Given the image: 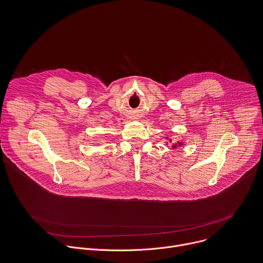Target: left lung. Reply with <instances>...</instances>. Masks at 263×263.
I'll return each mask as SVG.
<instances>
[{"mask_svg": "<svg viewBox=\"0 0 263 263\" xmlns=\"http://www.w3.org/2000/svg\"><path fill=\"white\" fill-rule=\"evenodd\" d=\"M170 141H171V140H170ZM178 144H179V145H181V144H182V142H178ZM176 146H177V144H174V145H173V147H176Z\"/></svg>", "mask_w": 263, "mask_h": 263, "instance_id": "left-lung-1", "label": "left lung"}]
</instances>
